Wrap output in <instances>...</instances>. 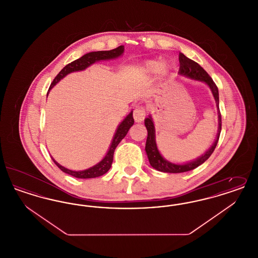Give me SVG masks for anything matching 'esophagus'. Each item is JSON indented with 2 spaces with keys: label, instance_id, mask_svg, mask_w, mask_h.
<instances>
[{
  "label": "esophagus",
  "instance_id": "esophagus-1",
  "mask_svg": "<svg viewBox=\"0 0 258 258\" xmlns=\"http://www.w3.org/2000/svg\"><path fill=\"white\" fill-rule=\"evenodd\" d=\"M146 116V110L143 106H136L134 111V118L136 123H141Z\"/></svg>",
  "mask_w": 258,
  "mask_h": 258
}]
</instances>
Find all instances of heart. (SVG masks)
Returning <instances> with one entry per match:
<instances>
[{"mask_svg":"<svg viewBox=\"0 0 258 258\" xmlns=\"http://www.w3.org/2000/svg\"><path fill=\"white\" fill-rule=\"evenodd\" d=\"M143 72L148 76H154L159 73L161 75H166L169 72V68L159 60H149L143 66Z\"/></svg>","mask_w":258,"mask_h":258,"instance_id":"b5f03b06","label":"heart"}]
</instances>
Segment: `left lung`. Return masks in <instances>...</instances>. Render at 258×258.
Returning <instances> with one entry per match:
<instances>
[{"mask_svg":"<svg viewBox=\"0 0 258 258\" xmlns=\"http://www.w3.org/2000/svg\"><path fill=\"white\" fill-rule=\"evenodd\" d=\"M179 61H180V69H179V75L184 76L186 78L197 80L200 82H204L210 88L213 97L216 100L217 109H218V117H219V127H218V135L216 137V140L214 141L213 145L209 148L208 150L198 157L196 160L185 162V163H173L171 161L165 160L158 149L157 142H156V130H155V123L152 119V116L150 115L145 119V126L147 128L148 136L146 141L145 151L148 156V160L150 161V164L153 168L161 172L166 173H182V172L189 171L204 163L208 160L210 156L213 154L215 148L218 144L220 135L221 131V115L219 107V90L218 87L213 81V79L210 77L206 71L197 63V61H192L185 57L183 53L179 54Z\"/></svg>","mask_w":258,"mask_h":258,"instance_id":"left-lung-1","label":"left lung"}]
</instances>
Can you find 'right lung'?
Wrapping results in <instances>:
<instances>
[{"instance_id":"1","label":"right lung","mask_w":258,"mask_h":258,"mask_svg":"<svg viewBox=\"0 0 258 258\" xmlns=\"http://www.w3.org/2000/svg\"><path fill=\"white\" fill-rule=\"evenodd\" d=\"M123 51H124V47L123 45H121V46H119L115 49L109 50V51H95V52L87 53L85 55H83L81 58H79L75 61H72L71 63L67 64L61 70L58 75L54 78L53 82L51 83L48 93L53 87L55 86L61 79H62L64 76H67L68 74H72L74 72L84 71V70H86L88 67L95 63L96 61L116 59V58L123 55ZM48 93H47V95H48ZM134 123H135V120H134V117H133V111H131L128 113V115H126V117L118 125V127L115 132V135L113 136L110 147L108 149L104 158L100 160L98 163H97L96 165H94V166H92L88 169L81 170V171H74V170H71V169H68V168L61 166V164L58 163L53 158H52V160L55 162V164L61 169V171L67 173L69 175H72L75 178L90 179V178L99 177V176L105 174L106 172L110 169L111 164L113 162V155H114L115 149L118 146V144L122 141L123 137L126 135L128 130L133 126Z\"/></svg>"}]
</instances>
